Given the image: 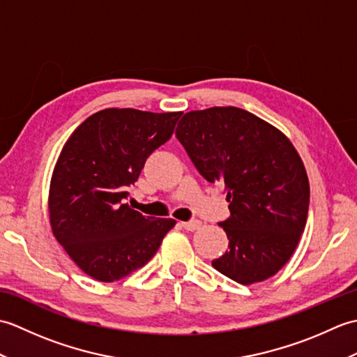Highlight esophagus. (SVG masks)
I'll use <instances>...</instances> for the list:
<instances>
[{
	"label": "esophagus",
	"instance_id": "obj_1",
	"mask_svg": "<svg viewBox=\"0 0 357 357\" xmlns=\"http://www.w3.org/2000/svg\"><path fill=\"white\" fill-rule=\"evenodd\" d=\"M181 225H183L187 231H195L199 229L201 222L199 221H188V222H181Z\"/></svg>",
	"mask_w": 357,
	"mask_h": 357
}]
</instances>
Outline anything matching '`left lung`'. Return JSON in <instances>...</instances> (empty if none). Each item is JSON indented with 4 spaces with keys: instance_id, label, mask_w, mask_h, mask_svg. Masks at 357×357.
<instances>
[{
    "instance_id": "1",
    "label": "left lung",
    "mask_w": 357,
    "mask_h": 357,
    "mask_svg": "<svg viewBox=\"0 0 357 357\" xmlns=\"http://www.w3.org/2000/svg\"><path fill=\"white\" fill-rule=\"evenodd\" d=\"M176 136L230 202V218L219 224L230 250L211 265L242 285L275 276L298 247L308 215L307 170L291 141L231 105L185 113Z\"/></svg>"
}]
</instances>
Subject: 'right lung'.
<instances>
[{
  "label": "right lung",
  "instance_id": "add662e5",
  "mask_svg": "<svg viewBox=\"0 0 357 357\" xmlns=\"http://www.w3.org/2000/svg\"><path fill=\"white\" fill-rule=\"evenodd\" d=\"M181 115L104 109L66 141L50 179L49 221L53 236L87 276L100 282L128 276L155 256L176 224L144 216L124 201Z\"/></svg>",
  "mask_w": 357,
  "mask_h": 357
}]
</instances>
